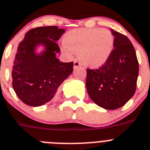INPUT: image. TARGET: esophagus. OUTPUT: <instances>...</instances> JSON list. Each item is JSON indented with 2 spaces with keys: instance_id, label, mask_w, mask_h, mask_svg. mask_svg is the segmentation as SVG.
<instances>
[{
  "instance_id": "34e87169",
  "label": "esophagus",
  "mask_w": 150,
  "mask_h": 150,
  "mask_svg": "<svg viewBox=\"0 0 150 150\" xmlns=\"http://www.w3.org/2000/svg\"><path fill=\"white\" fill-rule=\"evenodd\" d=\"M79 66H81V65L80 62H79L78 60H75L74 61V68H78L79 67Z\"/></svg>"
}]
</instances>
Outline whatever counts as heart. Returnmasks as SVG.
<instances>
[{"instance_id":"heart-1","label":"heart","mask_w":150,"mask_h":150,"mask_svg":"<svg viewBox=\"0 0 150 150\" xmlns=\"http://www.w3.org/2000/svg\"><path fill=\"white\" fill-rule=\"evenodd\" d=\"M63 44L65 51L78 53L84 66L98 68L103 66L111 57L115 38L106 28H75L65 35Z\"/></svg>"}]
</instances>
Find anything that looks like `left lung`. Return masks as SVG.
Instances as JSON below:
<instances>
[{
  "label": "left lung",
  "instance_id": "left-lung-1",
  "mask_svg": "<svg viewBox=\"0 0 150 150\" xmlns=\"http://www.w3.org/2000/svg\"><path fill=\"white\" fill-rule=\"evenodd\" d=\"M111 31L115 36L112 53L101 67L87 69L86 88L95 103L112 110L125 105L134 94L139 64L128 38L113 29Z\"/></svg>",
  "mask_w": 150,
  "mask_h": 150
}]
</instances>
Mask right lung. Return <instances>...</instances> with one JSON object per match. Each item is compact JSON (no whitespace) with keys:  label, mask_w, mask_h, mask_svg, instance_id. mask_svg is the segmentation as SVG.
Masks as SVG:
<instances>
[{"label":"right lung","mask_w":150,"mask_h":150,"mask_svg":"<svg viewBox=\"0 0 150 150\" xmlns=\"http://www.w3.org/2000/svg\"><path fill=\"white\" fill-rule=\"evenodd\" d=\"M64 32L56 25L38 27L29 30L19 44L13 66L12 85L25 104L39 106L49 102L73 71V62H59L56 57V53L60 52L56 41ZM40 43L45 45L46 51L36 55L33 50Z\"/></svg>","instance_id":"1"}]
</instances>
